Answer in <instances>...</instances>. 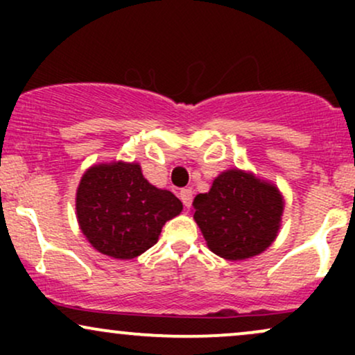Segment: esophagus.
Here are the masks:
<instances>
[{
  "instance_id": "esophagus-1",
  "label": "esophagus",
  "mask_w": 355,
  "mask_h": 355,
  "mask_svg": "<svg viewBox=\"0 0 355 355\" xmlns=\"http://www.w3.org/2000/svg\"><path fill=\"white\" fill-rule=\"evenodd\" d=\"M191 198H193V191H191L190 189H183V190H180V200L183 202V205H185L187 209H190Z\"/></svg>"
}]
</instances>
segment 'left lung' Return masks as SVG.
<instances>
[{
    "instance_id": "left-lung-1",
    "label": "left lung",
    "mask_w": 355,
    "mask_h": 355,
    "mask_svg": "<svg viewBox=\"0 0 355 355\" xmlns=\"http://www.w3.org/2000/svg\"><path fill=\"white\" fill-rule=\"evenodd\" d=\"M193 220L207 247L227 260H245L274 243L282 225L284 197L275 183L229 168L207 193L193 198Z\"/></svg>"
}]
</instances>
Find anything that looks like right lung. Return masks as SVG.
Instances as JSON below:
<instances>
[{"instance_id": "obj_1", "label": "right lung", "mask_w": 355, "mask_h": 355, "mask_svg": "<svg viewBox=\"0 0 355 355\" xmlns=\"http://www.w3.org/2000/svg\"><path fill=\"white\" fill-rule=\"evenodd\" d=\"M76 220L81 234L100 254L132 260L158 242L168 220L180 215L182 202L157 189L137 162L92 165L76 189Z\"/></svg>"}]
</instances>
